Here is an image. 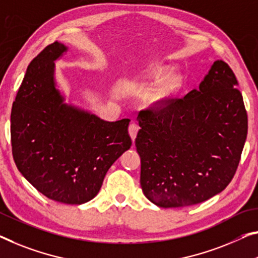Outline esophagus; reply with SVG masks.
Returning a JSON list of instances; mask_svg holds the SVG:
<instances>
[{
    "instance_id": "34e87169",
    "label": "esophagus",
    "mask_w": 258,
    "mask_h": 258,
    "mask_svg": "<svg viewBox=\"0 0 258 258\" xmlns=\"http://www.w3.org/2000/svg\"><path fill=\"white\" fill-rule=\"evenodd\" d=\"M138 129H140V126H138L137 123H135V122H134V123H130V125H129V135H130V137H132L133 142L135 141V138H136V136H137Z\"/></svg>"
}]
</instances>
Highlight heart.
Here are the masks:
<instances>
[{
	"label": "heart",
	"instance_id": "heart-1",
	"mask_svg": "<svg viewBox=\"0 0 258 258\" xmlns=\"http://www.w3.org/2000/svg\"><path fill=\"white\" fill-rule=\"evenodd\" d=\"M165 76V70L164 69H154L151 73L148 74V77L150 81L153 82H159L157 89L154 90L153 93V101L157 104H161V102L167 101L169 98H172L177 89L181 85V78L175 74L168 75Z\"/></svg>",
	"mask_w": 258,
	"mask_h": 258
}]
</instances>
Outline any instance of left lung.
<instances>
[{
  "label": "left lung",
  "instance_id": "left-lung-1",
  "mask_svg": "<svg viewBox=\"0 0 258 258\" xmlns=\"http://www.w3.org/2000/svg\"><path fill=\"white\" fill-rule=\"evenodd\" d=\"M239 83L223 60L200 89L142 109L135 145L144 195L160 208L198 204L223 191L239 166L248 116Z\"/></svg>",
  "mask_w": 258,
  "mask_h": 258
}]
</instances>
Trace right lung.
<instances>
[{
    "label": "right lung",
    "instance_id": "obj_1",
    "mask_svg": "<svg viewBox=\"0 0 258 258\" xmlns=\"http://www.w3.org/2000/svg\"><path fill=\"white\" fill-rule=\"evenodd\" d=\"M66 50L55 41L27 67L11 109V148L18 170L38 191L77 205L97 195L132 138L128 118L107 122L63 104L53 75Z\"/></svg>",
    "mask_w": 258,
    "mask_h": 258
}]
</instances>
